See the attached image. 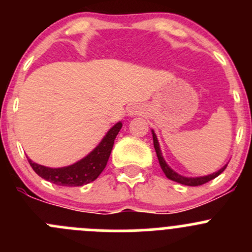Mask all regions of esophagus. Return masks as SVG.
<instances>
[{"instance_id": "obj_1", "label": "esophagus", "mask_w": 252, "mask_h": 252, "mask_svg": "<svg viewBox=\"0 0 252 252\" xmlns=\"http://www.w3.org/2000/svg\"><path fill=\"white\" fill-rule=\"evenodd\" d=\"M128 113L130 114V116H138V114H140V108L136 107V106H133V107L129 108Z\"/></svg>"}]
</instances>
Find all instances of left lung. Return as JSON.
Returning a JSON list of instances; mask_svg holds the SVG:
<instances>
[{
  "instance_id": "left-lung-1",
  "label": "left lung",
  "mask_w": 252,
  "mask_h": 252,
  "mask_svg": "<svg viewBox=\"0 0 252 252\" xmlns=\"http://www.w3.org/2000/svg\"><path fill=\"white\" fill-rule=\"evenodd\" d=\"M151 133H152V138H154V147H155V150H156L157 158H158L159 166H161L162 171H163V173L166 174V177L168 178V179L173 180V182H177V183H179V184H183V185H188V187H199V185H202V184H205V183L210 182V180L215 179V178L218 177V175L222 173V172L225 169V167H227V164H224L222 168L218 169V171L215 172V173L208 174V175H202V177H184V175L177 173L174 169H172L171 167L167 164V162L164 161L163 156H162V151H161V147H159V142H158V140H157V136H156V134H155L154 129H151Z\"/></svg>"
}]
</instances>
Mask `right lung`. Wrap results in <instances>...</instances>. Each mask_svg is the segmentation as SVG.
<instances>
[{"label":"right lung","instance_id":"obj_1","mask_svg":"<svg viewBox=\"0 0 252 252\" xmlns=\"http://www.w3.org/2000/svg\"><path fill=\"white\" fill-rule=\"evenodd\" d=\"M122 126H123L122 122L114 124L106 133L100 144L90 154L70 166L51 168V167L35 163L30 158H28V161L35 173L53 184L61 185V187H83V185L94 182L105 169L108 158H110L114 139L118 135Z\"/></svg>","mask_w":252,"mask_h":252}]
</instances>
